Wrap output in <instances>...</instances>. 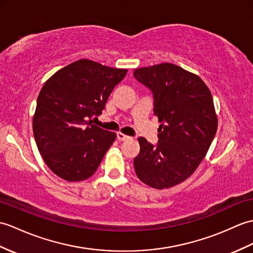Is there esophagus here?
<instances>
[{
	"instance_id": "esophagus-1",
	"label": "esophagus",
	"mask_w": 253,
	"mask_h": 253,
	"mask_svg": "<svg viewBox=\"0 0 253 253\" xmlns=\"http://www.w3.org/2000/svg\"><path fill=\"white\" fill-rule=\"evenodd\" d=\"M116 138H117V140H119V141H126V140H128V139H130V137L126 136V134L122 133L121 131H119V132L116 133Z\"/></svg>"
}]
</instances>
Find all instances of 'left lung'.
<instances>
[{
	"label": "left lung",
	"instance_id": "obj_1",
	"mask_svg": "<svg viewBox=\"0 0 253 253\" xmlns=\"http://www.w3.org/2000/svg\"><path fill=\"white\" fill-rule=\"evenodd\" d=\"M133 76L153 93L161 123L156 145L139 137L137 177L153 189L177 185L195 171L218 128L213 99L199 76L172 63L140 68Z\"/></svg>",
	"mask_w": 253,
	"mask_h": 253
}]
</instances>
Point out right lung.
<instances>
[{
    "label": "right lung",
    "instance_id": "obj_1",
    "mask_svg": "<svg viewBox=\"0 0 253 253\" xmlns=\"http://www.w3.org/2000/svg\"><path fill=\"white\" fill-rule=\"evenodd\" d=\"M126 69L81 59L57 71L41 89L33 116V134L44 162L70 182L96 172L116 133L92 124Z\"/></svg>",
    "mask_w": 253,
    "mask_h": 253
}]
</instances>
